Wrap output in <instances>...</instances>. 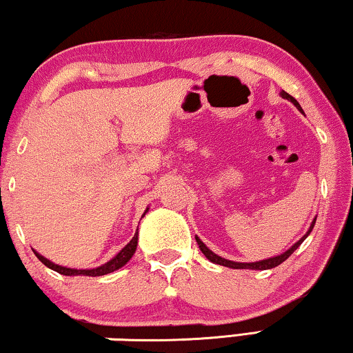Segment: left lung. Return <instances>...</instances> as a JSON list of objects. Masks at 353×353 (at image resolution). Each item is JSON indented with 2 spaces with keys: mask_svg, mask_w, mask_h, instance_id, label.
Listing matches in <instances>:
<instances>
[{
  "mask_svg": "<svg viewBox=\"0 0 353 353\" xmlns=\"http://www.w3.org/2000/svg\"><path fill=\"white\" fill-rule=\"evenodd\" d=\"M281 94H282V98H285V99H290V101L294 104V106H296L299 110H301L303 112V109H301V106H299V103L296 101V99H294L292 94H288L287 92H281ZM314 225H315V220L312 222V225H311V228H309V231L306 234L303 236L301 239L298 241L296 244H294L292 249H288L287 252H283L282 255H279V256H274V259H268V260H263V261H256V263H238V261H230V260H225V259H222V256H219V255H215L212 250H209L206 245H204V243L199 238H196V243H198V247H199V250L203 252L204 254V256H206V259L209 260V261H212V263H217V265H222V266H227V268H233V270H271V268H276V266H279L281 265V263H283L285 261L288 256H290L294 250L298 249L299 245H301V243L304 239L307 238L309 236V233H311L312 231V228H314Z\"/></svg>",
  "mask_w": 353,
  "mask_h": 353,
  "instance_id": "8db88e82",
  "label": "left lung"
}]
</instances>
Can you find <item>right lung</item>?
Returning a JSON list of instances; mask_svg holds the SVG:
<instances>
[{"label": "right lung", "mask_w": 353, "mask_h": 353, "mask_svg": "<svg viewBox=\"0 0 353 353\" xmlns=\"http://www.w3.org/2000/svg\"><path fill=\"white\" fill-rule=\"evenodd\" d=\"M136 245H138V231H136V234L133 236V239L130 241L128 244H126L122 250L119 252L117 255L114 256L112 260L104 263L103 266L99 268H94V270H72V268H63L55 265V263L49 261L44 256L39 255L38 252H34V255L38 256L39 261L44 263L47 268H50V270H54L57 272H60L63 276H92V277H97V276H104V274H109V272H114L115 270H119V268H122L126 261H128L131 256H133L134 250H136Z\"/></svg>", "instance_id": "1"}]
</instances>
